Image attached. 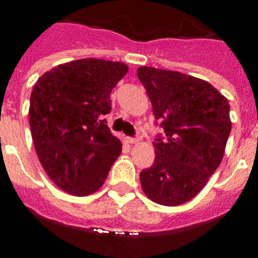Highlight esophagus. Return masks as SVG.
Listing matches in <instances>:
<instances>
[{
    "label": "esophagus",
    "instance_id": "34e87169",
    "mask_svg": "<svg viewBox=\"0 0 258 258\" xmlns=\"http://www.w3.org/2000/svg\"><path fill=\"white\" fill-rule=\"evenodd\" d=\"M124 142L125 143H128V145H135L138 142L137 138H131V137H125L124 138Z\"/></svg>",
    "mask_w": 258,
    "mask_h": 258
}]
</instances>
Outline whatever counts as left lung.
I'll return each instance as SVG.
<instances>
[{
	"label": "left lung",
	"instance_id": "8db88e82",
	"mask_svg": "<svg viewBox=\"0 0 258 258\" xmlns=\"http://www.w3.org/2000/svg\"><path fill=\"white\" fill-rule=\"evenodd\" d=\"M138 78L165 131L154 142V165L141 172L142 188L155 204L178 206L220 166L232 130L230 105L212 84L190 75L141 67Z\"/></svg>",
	"mask_w": 258,
	"mask_h": 258
}]
</instances>
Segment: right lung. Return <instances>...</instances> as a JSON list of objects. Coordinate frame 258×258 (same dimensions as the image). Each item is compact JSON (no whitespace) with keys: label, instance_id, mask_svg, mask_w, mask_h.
Listing matches in <instances>:
<instances>
[{"label":"right lung","instance_id":"right-lung-1","mask_svg":"<svg viewBox=\"0 0 258 258\" xmlns=\"http://www.w3.org/2000/svg\"><path fill=\"white\" fill-rule=\"evenodd\" d=\"M128 71L120 61L82 58L45 72L30 95L29 124L42 167L64 191L103 186L121 143L107 127L111 91Z\"/></svg>","mask_w":258,"mask_h":258}]
</instances>
